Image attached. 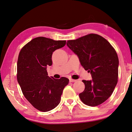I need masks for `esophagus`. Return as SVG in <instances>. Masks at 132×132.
<instances>
[{
    "label": "esophagus",
    "mask_w": 132,
    "mask_h": 132,
    "mask_svg": "<svg viewBox=\"0 0 132 132\" xmlns=\"http://www.w3.org/2000/svg\"><path fill=\"white\" fill-rule=\"evenodd\" d=\"M69 81H70V82H76L77 80H73V79H71V78H70V80H69Z\"/></svg>",
    "instance_id": "obj_1"
}]
</instances>
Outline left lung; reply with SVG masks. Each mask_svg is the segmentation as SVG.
<instances>
[{"label": "left lung", "mask_w": 132, "mask_h": 132, "mask_svg": "<svg viewBox=\"0 0 132 132\" xmlns=\"http://www.w3.org/2000/svg\"><path fill=\"white\" fill-rule=\"evenodd\" d=\"M67 45L92 78L82 80L85 89L79 94L81 100L89 106L103 103L111 96L118 82L119 60L116 50L106 39L96 34L68 40Z\"/></svg>", "instance_id": "8db88e82"}]
</instances>
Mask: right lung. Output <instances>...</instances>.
Here are the masks:
<instances>
[{
	"mask_svg": "<svg viewBox=\"0 0 132 132\" xmlns=\"http://www.w3.org/2000/svg\"><path fill=\"white\" fill-rule=\"evenodd\" d=\"M66 40L39 37L27 43L19 54L17 80L23 95L39 111L47 112L59 104L64 88L69 80L48 76L47 66L52 65V55L66 44Z\"/></svg>",
	"mask_w": 132,
	"mask_h": 132,
	"instance_id": "1",
	"label": "right lung"
}]
</instances>
